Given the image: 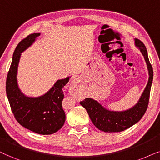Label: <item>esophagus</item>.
<instances>
[{
    "label": "esophagus",
    "mask_w": 160,
    "mask_h": 160,
    "mask_svg": "<svg viewBox=\"0 0 160 160\" xmlns=\"http://www.w3.org/2000/svg\"><path fill=\"white\" fill-rule=\"evenodd\" d=\"M79 82H80V79L76 78L72 81V85H73V86H77V84H78Z\"/></svg>",
    "instance_id": "34e87169"
}]
</instances>
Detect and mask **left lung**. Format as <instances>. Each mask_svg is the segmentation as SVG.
Wrapping results in <instances>:
<instances>
[{
  "label": "left lung",
  "mask_w": 160,
  "mask_h": 160,
  "mask_svg": "<svg viewBox=\"0 0 160 160\" xmlns=\"http://www.w3.org/2000/svg\"><path fill=\"white\" fill-rule=\"evenodd\" d=\"M135 45L140 49L144 56L148 70V83L138 103L124 111H111L105 109L96 100L86 98L80 104L88 112L94 126L105 132H118L125 130L138 123L146 112L149 102L151 87L153 81V68L148 59L146 46L140 40L135 39Z\"/></svg>",
  "instance_id": "left-lung-1"
}]
</instances>
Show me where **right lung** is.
<instances>
[{"label":"right lung","instance_id":"1","mask_svg":"<svg viewBox=\"0 0 160 160\" xmlns=\"http://www.w3.org/2000/svg\"><path fill=\"white\" fill-rule=\"evenodd\" d=\"M39 36V33L30 34L17 46L6 78V91L11 109L20 125L40 135H51L64 124L63 88L69 81V77L57 80L48 92L39 97L25 96L19 88L17 80L21 52L28 48Z\"/></svg>","mask_w":160,"mask_h":160}]
</instances>
